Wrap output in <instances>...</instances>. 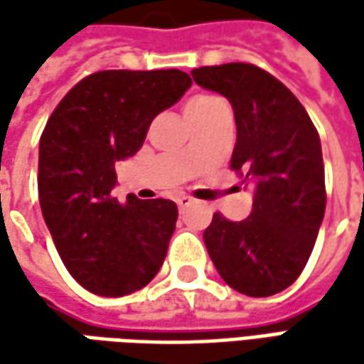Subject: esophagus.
<instances>
[{"instance_id":"34e87169","label":"esophagus","mask_w":364,"mask_h":364,"mask_svg":"<svg viewBox=\"0 0 364 364\" xmlns=\"http://www.w3.org/2000/svg\"><path fill=\"white\" fill-rule=\"evenodd\" d=\"M192 203H194V200H192L190 196H178V198H176V204H178L180 208H186V206H190Z\"/></svg>"}]
</instances>
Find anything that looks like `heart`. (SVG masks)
Instances as JSON below:
<instances>
[{
  "mask_svg": "<svg viewBox=\"0 0 364 364\" xmlns=\"http://www.w3.org/2000/svg\"><path fill=\"white\" fill-rule=\"evenodd\" d=\"M220 103V99L215 97V95H196L192 97L186 105V113H196V111H203V109H208L210 105H217Z\"/></svg>",
  "mask_w": 364,
  "mask_h": 364,
  "instance_id": "heart-1",
  "label": "heart"
}]
</instances>
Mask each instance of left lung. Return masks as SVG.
Masks as SVG:
<instances>
[{
    "label": "left lung",
    "instance_id": "left-lung-1",
    "mask_svg": "<svg viewBox=\"0 0 364 364\" xmlns=\"http://www.w3.org/2000/svg\"><path fill=\"white\" fill-rule=\"evenodd\" d=\"M192 78L229 99L231 168L255 184L251 215L237 223L213 215L204 243L232 289L267 298L298 279L314 249L326 208L320 137L294 92L255 64L203 66Z\"/></svg>",
    "mask_w": 364,
    "mask_h": 364
}]
</instances>
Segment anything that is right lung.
Instances as JSON below:
<instances>
[{
    "instance_id": "add662e5",
    "label": "right lung",
    "mask_w": 364,
    "mask_h": 364,
    "mask_svg": "<svg viewBox=\"0 0 364 364\" xmlns=\"http://www.w3.org/2000/svg\"><path fill=\"white\" fill-rule=\"evenodd\" d=\"M178 70H101L77 82L40 137L38 196L68 273L97 296L119 298L160 272L178 218L172 200L113 198L115 164L144 146L156 115L188 91Z\"/></svg>"
}]
</instances>
